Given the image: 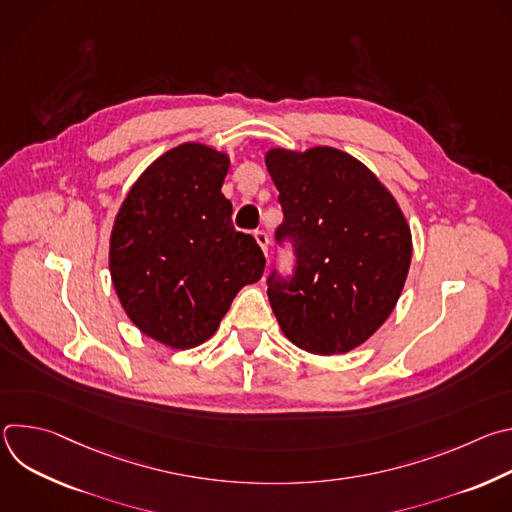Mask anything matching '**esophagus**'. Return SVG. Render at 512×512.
Returning a JSON list of instances; mask_svg holds the SVG:
<instances>
[{"label":"esophagus","mask_w":512,"mask_h":512,"mask_svg":"<svg viewBox=\"0 0 512 512\" xmlns=\"http://www.w3.org/2000/svg\"><path fill=\"white\" fill-rule=\"evenodd\" d=\"M255 241H257V245L263 249V253L267 255V247H269V235H267L265 231H257V233H255Z\"/></svg>","instance_id":"1"}]
</instances>
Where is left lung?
Instances as JSON below:
<instances>
[{
  "label": "left lung",
  "instance_id": "1",
  "mask_svg": "<svg viewBox=\"0 0 512 512\" xmlns=\"http://www.w3.org/2000/svg\"><path fill=\"white\" fill-rule=\"evenodd\" d=\"M265 166L279 190L296 269L273 271L267 296L298 348L332 356L367 342L391 316L411 263V231L393 194L346 152L273 148Z\"/></svg>",
  "mask_w": 512,
  "mask_h": 512
}]
</instances>
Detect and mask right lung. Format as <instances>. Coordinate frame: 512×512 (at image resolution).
Instances as JSON below:
<instances>
[{
    "label": "right lung",
    "mask_w": 512,
    "mask_h": 512,
    "mask_svg": "<svg viewBox=\"0 0 512 512\" xmlns=\"http://www.w3.org/2000/svg\"><path fill=\"white\" fill-rule=\"evenodd\" d=\"M229 156L182 143L127 192L111 231L109 269L129 320L170 348L208 340L239 289L261 279L265 257L233 227L221 192Z\"/></svg>",
    "instance_id": "obj_1"
}]
</instances>
